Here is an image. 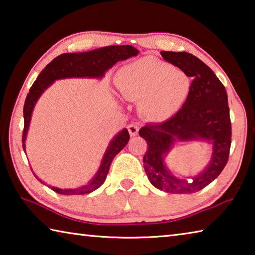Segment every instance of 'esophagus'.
<instances>
[{
  "label": "esophagus",
  "mask_w": 255,
  "mask_h": 255,
  "mask_svg": "<svg viewBox=\"0 0 255 255\" xmlns=\"http://www.w3.org/2000/svg\"><path fill=\"white\" fill-rule=\"evenodd\" d=\"M128 131H129V133H130V136H136L137 133H138V127L136 126V125H133V124L129 125V126H128Z\"/></svg>",
  "instance_id": "obj_1"
}]
</instances>
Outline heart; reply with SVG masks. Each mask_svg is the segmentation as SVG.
<instances>
[{
  "mask_svg": "<svg viewBox=\"0 0 255 255\" xmlns=\"http://www.w3.org/2000/svg\"><path fill=\"white\" fill-rule=\"evenodd\" d=\"M117 86L127 100H140L139 110L146 119L162 123L182 108L191 82L180 68L147 56L124 66L118 73Z\"/></svg>",
  "mask_w": 255,
  "mask_h": 255,
  "instance_id": "obj_1",
  "label": "heart"
}]
</instances>
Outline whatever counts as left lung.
I'll list each match as a JSON object with an SVG mask.
<instances>
[{"label":"left lung","instance_id":"1","mask_svg":"<svg viewBox=\"0 0 255 255\" xmlns=\"http://www.w3.org/2000/svg\"><path fill=\"white\" fill-rule=\"evenodd\" d=\"M162 57L179 67L192 80L187 101L171 119L147 124L139 136L147 141L144 155L146 175L155 188L167 193L200 191L225 167L231 148V118L225 86L206 64L189 53L161 51ZM200 140L212 145L210 164L191 179L174 175L165 157L178 141Z\"/></svg>","mask_w":255,"mask_h":255}]
</instances>
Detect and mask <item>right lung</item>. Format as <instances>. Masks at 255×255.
I'll list each match as a JSON object with an SVG mask.
<instances>
[{"mask_svg":"<svg viewBox=\"0 0 255 255\" xmlns=\"http://www.w3.org/2000/svg\"><path fill=\"white\" fill-rule=\"evenodd\" d=\"M139 50L130 45L124 46H107L102 48L83 51V53H66L62 54L47 65L41 73L38 75L37 80L29 90V93L24 101L23 107V118H24V128L22 135V146L25 153V139L31 120L33 108L36 106L38 99L41 97L49 86L57 80L72 79V77H80V79H102L108 70L117 64L119 60H125L136 56ZM129 140V132L126 128L119 131L117 135L112 138L109 146L106 149L105 155L101 159V164L96 175L84 185L73 189H60L56 187L49 188L55 192L60 195L72 196V195H86L100 188L106 181L107 174L109 172L111 162L114 157L127 145ZM32 171V169H31ZM34 174V172L32 171ZM34 176L41 181L38 176Z\"/></svg>","mask_w":255,"mask_h":255,"instance_id":"obj_1","label":"right lung"}]
</instances>
